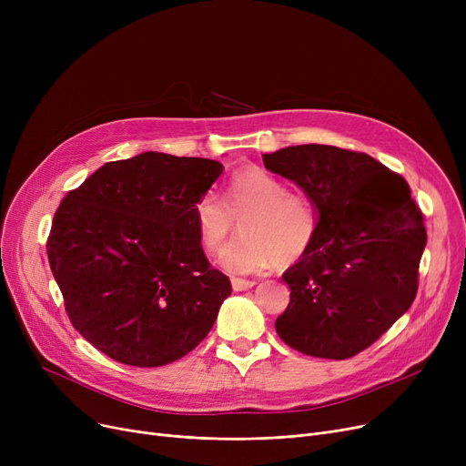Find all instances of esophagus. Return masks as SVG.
Returning a JSON list of instances; mask_svg holds the SVG:
<instances>
[{"label":"esophagus","mask_w":466,"mask_h":466,"mask_svg":"<svg viewBox=\"0 0 466 466\" xmlns=\"http://www.w3.org/2000/svg\"><path fill=\"white\" fill-rule=\"evenodd\" d=\"M253 285H255V281H249V279H239V278H234V279H232V289H234L236 292L248 290V289H251Z\"/></svg>","instance_id":"1"}]
</instances>
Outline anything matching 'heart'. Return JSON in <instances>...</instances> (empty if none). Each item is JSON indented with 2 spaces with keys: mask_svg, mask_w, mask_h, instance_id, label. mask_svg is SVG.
I'll list each match as a JSON object with an SVG mask.
<instances>
[{
  "mask_svg": "<svg viewBox=\"0 0 466 466\" xmlns=\"http://www.w3.org/2000/svg\"><path fill=\"white\" fill-rule=\"evenodd\" d=\"M243 220V236L220 257L230 274H257L300 260L313 246L319 217L304 194L260 166H243L225 183L223 200L206 192L194 208V227L208 255H218Z\"/></svg>",
  "mask_w": 466,
  "mask_h": 466,
  "instance_id": "obj_1",
  "label": "heart"
}]
</instances>
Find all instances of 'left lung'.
Listing matches in <instances>:
<instances>
[{
  "mask_svg": "<svg viewBox=\"0 0 466 466\" xmlns=\"http://www.w3.org/2000/svg\"><path fill=\"white\" fill-rule=\"evenodd\" d=\"M262 160L295 181L319 215L311 249L281 278L290 302L276 330L304 355L350 359L370 348L418 295L423 213L408 183L364 153L309 143Z\"/></svg>",
  "mask_w": 466,
  "mask_h": 466,
  "instance_id": "8db88e82",
  "label": "left lung"
}]
</instances>
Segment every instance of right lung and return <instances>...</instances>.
Masks as SVG:
<instances>
[{
	"label": "right lung",
	"mask_w": 466,
	"mask_h": 466,
	"mask_svg": "<svg viewBox=\"0 0 466 466\" xmlns=\"http://www.w3.org/2000/svg\"><path fill=\"white\" fill-rule=\"evenodd\" d=\"M220 174L217 160L147 151L67 192L46 255L71 325L96 350L153 369L208 336L232 287L204 255L194 208Z\"/></svg>",
	"instance_id": "add662e5"
}]
</instances>
